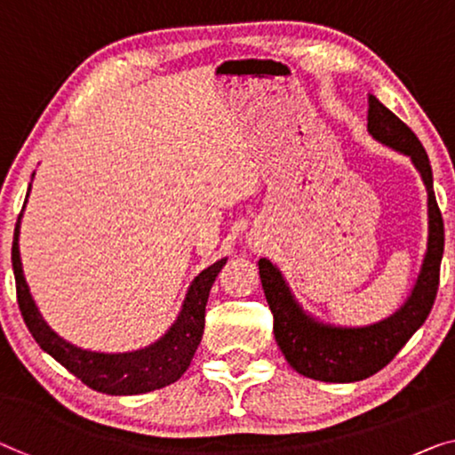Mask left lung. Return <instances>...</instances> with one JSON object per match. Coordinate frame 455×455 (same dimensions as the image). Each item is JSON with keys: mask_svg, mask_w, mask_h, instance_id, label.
Here are the masks:
<instances>
[{"mask_svg": "<svg viewBox=\"0 0 455 455\" xmlns=\"http://www.w3.org/2000/svg\"><path fill=\"white\" fill-rule=\"evenodd\" d=\"M368 131L376 140L409 155L427 188L429 241L421 274L404 307L371 327H324L302 313L277 267L267 259H259V277L274 315L275 341L298 374L321 382H357L388 365L427 321L439 288L445 235L442 210L433 192L429 157L417 134L374 96H368Z\"/></svg>", "mask_w": 455, "mask_h": 455, "instance_id": "obj_1", "label": "left lung"}]
</instances>
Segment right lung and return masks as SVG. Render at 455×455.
<instances>
[{"label": "right lung", "mask_w": 455, "mask_h": 455, "mask_svg": "<svg viewBox=\"0 0 455 455\" xmlns=\"http://www.w3.org/2000/svg\"><path fill=\"white\" fill-rule=\"evenodd\" d=\"M18 233L20 216L12 243L16 298L26 327L32 333L34 341L46 354L57 359L63 368L69 370L73 376H77L81 382L93 390L104 392V395H142V392H151L163 388L167 384H173L175 379L181 378L202 341L210 288H212L216 275H219V271L225 266L227 259L212 263V266L196 277L188 290L184 308H181L178 321L167 331V335L161 337L151 347L134 351V354L118 355L93 354V351L79 349L76 345L67 343L40 316L22 274V263H20L18 251Z\"/></svg>", "instance_id": "add662e5"}]
</instances>
